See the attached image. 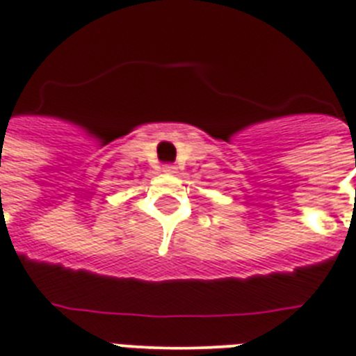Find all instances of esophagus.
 I'll return each mask as SVG.
<instances>
[{"instance_id": "obj_1", "label": "esophagus", "mask_w": 356, "mask_h": 356, "mask_svg": "<svg viewBox=\"0 0 356 356\" xmlns=\"http://www.w3.org/2000/svg\"><path fill=\"white\" fill-rule=\"evenodd\" d=\"M161 170H163V172H167V175H175L176 170H178V167L172 163H165L163 167H161Z\"/></svg>"}]
</instances>
